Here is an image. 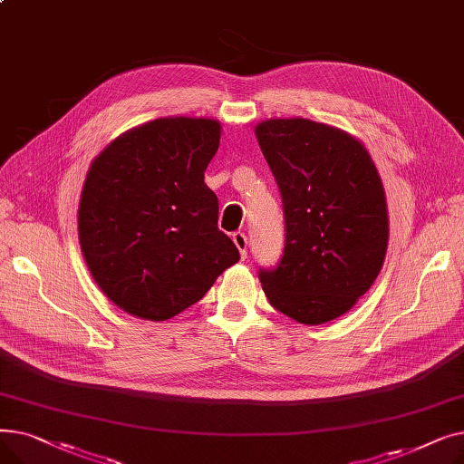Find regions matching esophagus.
I'll return each instance as SVG.
<instances>
[{
    "label": "esophagus",
    "mask_w": 464,
    "mask_h": 464,
    "mask_svg": "<svg viewBox=\"0 0 464 464\" xmlns=\"http://www.w3.org/2000/svg\"><path fill=\"white\" fill-rule=\"evenodd\" d=\"M233 242H235V246L240 252V257L246 259V256H248V238H246V235L242 233V231L233 233Z\"/></svg>",
    "instance_id": "obj_1"
}]
</instances>
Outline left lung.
<instances>
[{"instance_id": "left-lung-1", "label": "left lung", "mask_w": 464, "mask_h": 464, "mask_svg": "<svg viewBox=\"0 0 464 464\" xmlns=\"http://www.w3.org/2000/svg\"><path fill=\"white\" fill-rule=\"evenodd\" d=\"M259 149L280 188L284 256L259 280L287 318L322 325L346 314L382 271L389 240L387 201L364 144L306 118L256 126Z\"/></svg>"}]
</instances>
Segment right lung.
<instances>
[{
    "instance_id": "obj_1",
    "label": "right lung",
    "mask_w": 464,
    "mask_h": 464,
    "mask_svg": "<svg viewBox=\"0 0 464 464\" xmlns=\"http://www.w3.org/2000/svg\"><path fill=\"white\" fill-rule=\"evenodd\" d=\"M219 135L212 118H158L116 137L88 169L81 250L95 284L135 318H175L240 257L205 184Z\"/></svg>"
}]
</instances>
